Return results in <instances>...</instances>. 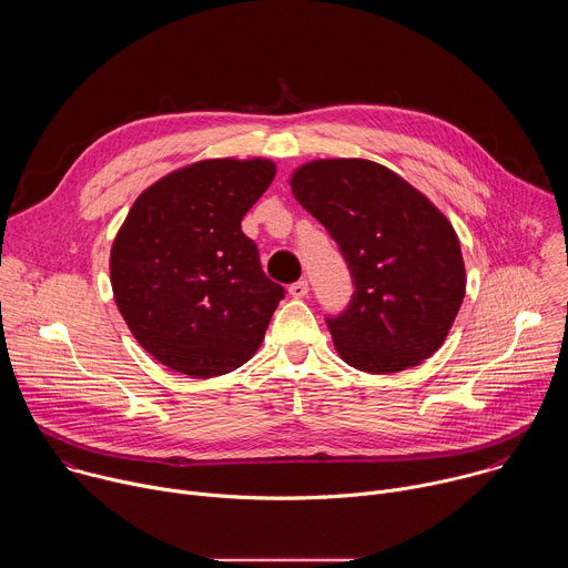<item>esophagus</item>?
Returning <instances> with one entry per match:
<instances>
[{
    "label": "esophagus",
    "instance_id": "obj_1",
    "mask_svg": "<svg viewBox=\"0 0 568 568\" xmlns=\"http://www.w3.org/2000/svg\"><path fill=\"white\" fill-rule=\"evenodd\" d=\"M307 292H310L307 281H296V283L290 285V294H292L294 298H303V296H307Z\"/></svg>",
    "mask_w": 568,
    "mask_h": 568
}]
</instances>
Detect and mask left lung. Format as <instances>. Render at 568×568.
Segmentation results:
<instances>
[{"mask_svg":"<svg viewBox=\"0 0 568 568\" xmlns=\"http://www.w3.org/2000/svg\"><path fill=\"white\" fill-rule=\"evenodd\" d=\"M290 186L339 245L351 305L328 318L339 357L366 373H397L432 357L465 296L452 222L429 197L368 159H314Z\"/></svg>","mask_w":568,"mask_h":568,"instance_id":"8db88e82","label":"left lung"}]
</instances>
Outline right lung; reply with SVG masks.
<instances>
[{
  "label": "right lung",
  "mask_w": 568,
  "mask_h": 568,
  "mask_svg": "<svg viewBox=\"0 0 568 568\" xmlns=\"http://www.w3.org/2000/svg\"><path fill=\"white\" fill-rule=\"evenodd\" d=\"M272 159H204L132 204L110 252L116 307L164 366L215 377L250 362L285 296L261 267L242 217L270 189Z\"/></svg>",
  "instance_id": "add662e5"
}]
</instances>
